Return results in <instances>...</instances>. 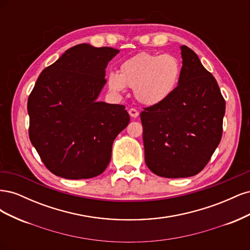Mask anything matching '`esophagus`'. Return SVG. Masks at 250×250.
<instances>
[{"label":"esophagus","mask_w":250,"mask_h":250,"mask_svg":"<svg viewBox=\"0 0 250 250\" xmlns=\"http://www.w3.org/2000/svg\"><path fill=\"white\" fill-rule=\"evenodd\" d=\"M128 112H129L130 117H132V118H138L139 117V111L135 108H130L129 110H128Z\"/></svg>","instance_id":"obj_1"}]
</instances>
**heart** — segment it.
<instances>
[{"instance_id": "obj_1", "label": "heart", "mask_w": 250, "mask_h": 250, "mask_svg": "<svg viewBox=\"0 0 250 250\" xmlns=\"http://www.w3.org/2000/svg\"><path fill=\"white\" fill-rule=\"evenodd\" d=\"M180 75L181 65L175 56L142 52L121 63L119 73L107 75V86L115 94L123 93L126 86L132 88L139 102L152 106L175 92Z\"/></svg>"}]
</instances>
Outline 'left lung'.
I'll return each instance as SVG.
<instances>
[{
    "mask_svg": "<svg viewBox=\"0 0 250 250\" xmlns=\"http://www.w3.org/2000/svg\"><path fill=\"white\" fill-rule=\"evenodd\" d=\"M180 80L167 100L141 112L147 167L162 177L203 170L222 138L225 100L196 53L181 46Z\"/></svg>",
    "mask_w": 250,
    "mask_h": 250,
    "instance_id": "8db88e82",
    "label": "left lung"
}]
</instances>
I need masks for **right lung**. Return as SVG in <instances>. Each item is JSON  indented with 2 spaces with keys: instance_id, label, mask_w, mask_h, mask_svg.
<instances>
[{
  "instance_id": "add662e5",
  "label": "right lung",
  "mask_w": 250,
  "mask_h": 250,
  "mask_svg": "<svg viewBox=\"0 0 250 250\" xmlns=\"http://www.w3.org/2000/svg\"><path fill=\"white\" fill-rule=\"evenodd\" d=\"M119 52L77 44L37 78L28 98L29 138L55 175L92 178L108 166L112 143L130 120L124 105L97 102Z\"/></svg>"
}]
</instances>
